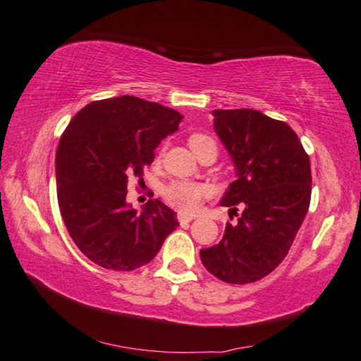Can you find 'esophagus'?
Listing matches in <instances>:
<instances>
[{"instance_id": "34e87169", "label": "esophagus", "mask_w": 361, "mask_h": 361, "mask_svg": "<svg viewBox=\"0 0 361 361\" xmlns=\"http://www.w3.org/2000/svg\"><path fill=\"white\" fill-rule=\"evenodd\" d=\"M192 219H194V216H190V214H185V212H181V211L178 212V221H180L181 225H188Z\"/></svg>"}]
</instances>
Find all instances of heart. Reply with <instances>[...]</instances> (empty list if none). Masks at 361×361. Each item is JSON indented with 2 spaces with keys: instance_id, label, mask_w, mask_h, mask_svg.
Listing matches in <instances>:
<instances>
[{
  "instance_id": "1",
  "label": "heart",
  "mask_w": 361,
  "mask_h": 361,
  "mask_svg": "<svg viewBox=\"0 0 361 361\" xmlns=\"http://www.w3.org/2000/svg\"><path fill=\"white\" fill-rule=\"evenodd\" d=\"M189 145L192 152L197 153L204 149H212L217 153V144L211 136L203 133H195L189 137ZM163 195L169 204L180 209L185 214L194 212L200 206L203 198L208 195V189L198 183L190 181H173L163 189Z\"/></svg>"
}]
</instances>
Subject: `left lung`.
<instances>
[{
  "label": "left lung",
  "mask_w": 361,
  "mask_h": 361,
  "mask_svg": "<svg viewBox=\"0 0 361 361\" xmlns=\"http://www.w3.org/2000/svg\"><path fill=\"white\" fill-rule=\"evenodd\" d=\"M214 130L235 169L220 204L243 211L224 239L200 250L206 270L228 283L262 279L278 267L309 211L310 159L286 122L257 110H212Z\"/></svg>",
  "instance_id": "left-lung-1"
}]
</instances>
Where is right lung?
<instances>
[{
  "instance_id": "right-lung-1",
  "label": "right lung",
  "mask_w": 361,
  "mask_h": 361,
  "mask_svg": "<svg viewBox=\"0 0 361 361\" xmlns=\"http://www.w3.org/2000/svg\"><path fill=\"white\" fill-rule=\"evenodd\" d=\"M181 119L164 105L119 96L85 105L65 128L56 155L60 214L74 243L94 264L114 271L140 268L180 225L176 212L159 200H149L141 212L133 209L127 185L142 175Z\"/></svg>"
}]
</instances>
